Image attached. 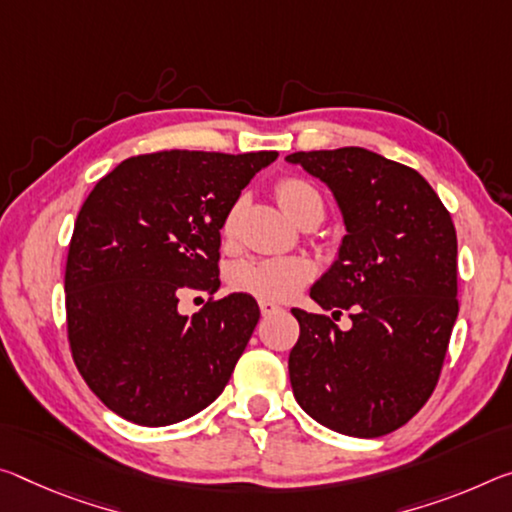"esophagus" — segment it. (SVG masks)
Here are the masks:
<instances>
[{
    "label": "esophagus",
    "mask_w": 512,
    "mask_h": 512,
    "mask_svg": "<svg viewBox=\"0 0 512 512\" xmlns=\"http://www.w3.org/2000/svg\"><path fill=\"white\" fill-rule=\"evenodd\" d=\"M280 310V305L271 303V300H259V312H262V316H269V314H275Z\"/></svg>",
    "instance_id": "1"
}]
</instances>
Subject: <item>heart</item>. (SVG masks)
<instances>
[{
	"instance_id": "1",
	"label": "heart",
	"mask_w": 512,
	"mask_h": 512,
	"mask_svg": "<svg viewBox=\"0 0 512 512\" xmlns=\"http://www.w3.org/2000/svg\"><path fill=\"white\" fill-rule=\"evenodd\" d=\"M275 193H278L282 209L294 221H300L310 212L323 214L321 193L310 182L287 177L275 186ZM234 223H237V207L227 212L223 234H232ZM310 278L312 266L300 257H250L239 262L232 271L234 287L262 300H287L298 289H303Z\"/></svg>"
}]
</instances>
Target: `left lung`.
Here are the masks:
<instances>
[{
  "mask_svg": "<svg viewBox=\"0 0 512 512\" xmlns=\"http://www.w3.org/2000/svg\"><path fill=\"white\" fill-rule=\"evenodd\" d=\"M328 186L344 221L337 259L314 282L330 316L294 307L300 337L289 380L300 408L330 431L380 437L433 394L458 316V239L417 170L364 148L294 152ZM351 309L352 328L334 321Z\"/></svg>",
  "mask_w": 512,
  "mask_h": 512,
  "instance_id": "obj_1",
  "label": "left lung"
}]
</instances>
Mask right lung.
<instances>
[{"instance_id": "1", "label": "right lung", "mask_w": 512, "mask_h": 512, "mask_svg": "<svg viewBox=\"0 0 512 512\" xmlns=\"http://www.w3.org/2000/svg\"><path fill=\"white\" fill-rule=\"evenodd\" d=\"M278 152L168 150L129 157L95 184L66 264L72 358L111 412L170 426L214 403L259 321L230 294L193 316L182 289L214 291L225 216Z\"/></svg>"}]
</instances>
